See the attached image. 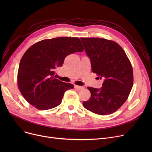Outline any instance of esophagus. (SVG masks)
<instances>
[{"mask_svg":"<svg viewBox=\"0 0 152 152\" xmlns=\"http://www.w3.org/2000/svg\"><path fill=\"white\" fill-rule=\"evenodd\" d=\"M74 87H75V88L76 89H77L78 91H80V90H81V89H83L84 88V87H82V86H77V85H75Z\"/></svg>","mask_w":152,"mask_h":152,"instance_id":"34e87169","label":"esophagus"}]
</instances>
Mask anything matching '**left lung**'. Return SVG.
<instances>
[{"mask_svg": "<svg viewBox=\"0 0 152 152\" xmlns=\"http://www.w3.org/2000/svg\"><path fill=\"white\" fill-rule=\"evenodd\" d=\"M81 40L93 73L103 80L100 89L87 87L91 96L83 102V106L98 115L113 113L124 104L132 89L133 71L130 61L121 47L112 41L94 37Z\"/></svg>", "mask_w": 152, "mask_h": 152, "instance_id": "8db88e82", "label": "left lung"}]
</instances>
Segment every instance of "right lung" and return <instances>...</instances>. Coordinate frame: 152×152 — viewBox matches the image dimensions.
Masks as SVG:
<instances>
[{"mask_svg": "<svg viewBox=\"0 0 152 152\" xmlns=\"http://www.w3.org/2000/svg\"><path fill=\"white\" fill-rule=\"evenodd\" d=\"M84 50L77 37L45 39L30 47L21 58L18 72L19 89L26 101L39 110L59 105L65 91L73 85L54 77L67 55Z\"/></svg>", "mask_w": 152, "mask_h": 152, "instance_id": "1", "label": "right lung"}]
</instances>
